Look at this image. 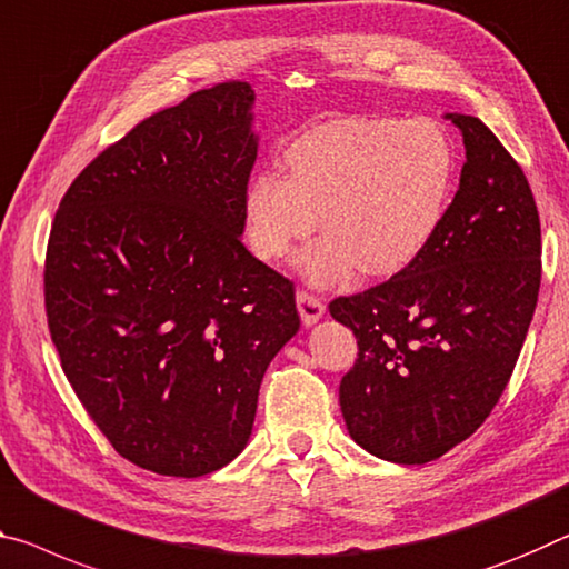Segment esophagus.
<instances>
[{
	"instance_id": "obj_1",
	"label": "esophagus",
	"mask_w": 569,
	"mask_h": 569,
	"mask_svg": "<svg viewBox=\"0 0 569 569\" xmlns=\"http://www.w3.org/2000/svg\"><path fill=\"white\" fill-rule=\"evenodd\" d=\"M296 303H299V313H301V321L306 323V327H311V323H317L323 317L321 299H317V296L309 291L296 293Z\"/></svg>"
}]
</instances>
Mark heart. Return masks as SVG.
Returning <instances> with one entry per match:
<instances>
[{
    "label": "heart",
    "instance_id": "heart-1",
    "mask_svg": "<svg viewBox=\"0 0 569 569\" xmlns=\"http://www.w3.org/2000/svg\"><path fill=\"white\" fill-rule=\"evenodd\" d=\"M283 179L256 174L242 212L252 252L283 260L317 230L301 258L311 283L327 286L362 266L367 276L408 268L443 220L453 149L430 119H345L317 126L286 149Z\"/></svg>",
    "mask_w": 569,
    "mask_h": 569
}]
</instances>
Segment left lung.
Masks as SVG:
<instances>
[{
    "mask_svg": "<svg viewBox=\"0 0 569 569\" xmlns=\"http://www.w3.org/2000/svg\"><path fill=\"white\" fill-rule=\"evenodd\" d=\"M466 164L436 236L390 281L329 303L357 337L341 377L349 436L392 463H428L489 418L517 365L542 281L525 171L489 126L446 113Z\"/></svg>",
    "mask_w": 569,
    "mask_h": 569,
    "instance_id": "left-lung-1",
    "label": "left lung"
}]
</instances>
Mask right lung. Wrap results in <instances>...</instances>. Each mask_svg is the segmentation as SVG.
<instances>
[{
	"label": "right lung",
	"mask_w": 569,
	"mask_h": 569,
	"mask_svg": "<svg viewBox=\"0 0 569 569\" xmlns=\"http://www.w3.org/2000/svg\"><path fill=\"white\" fill-rule=\"evenodd\" d=\"M252 103L230 80L149 116L80 171L50 230L62 372L116 453L161 476L238 458L270 359L301 327L293 283L240 240Z\"/></svg>",
	"instance_id": "add662e5"
}]
</instances>
